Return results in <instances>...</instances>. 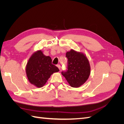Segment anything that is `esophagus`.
<instances>
[{"label":"esophagus","instance_id":"34e87169","mask_svg":"<svg viewBox=\"0 0 124 124\" xmlns=\"http://www.w3.org/2000/svg\"><path fill=\"white\" fill-rule=\"evenodd\" d=\"M57 67H58V69L60 70V69H61V65H57Z\"/></svg>","mask_w":124,"mask_h":124}]
</instances>
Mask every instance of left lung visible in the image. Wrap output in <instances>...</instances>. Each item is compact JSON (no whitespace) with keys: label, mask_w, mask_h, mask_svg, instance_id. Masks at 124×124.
Here are the masks:
<instances>
[{"label":"left lung","mask_w":124,"mask_h":124,"mask_svg":"<svg viewBox=\"0 0 124 124\" xmlns=\"http://www.w3.org/2000/svg\"><path fill=\"white\" fill-rule=\"evenodd\" d=\"M68 67L66 71H62L69 85L72 87H78L87 80L91 73V67L86 56L81 52L73 50L67 52Z\"/></svg>","instance_id":"obj_1"}]
</instances>
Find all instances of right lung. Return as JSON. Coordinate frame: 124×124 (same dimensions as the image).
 <instances>
[{"label": "right lung", "mask_w": 124, "mask_h": 124, "mask_svg": "<svg viewBox=\"0 0 124 124\" xmlns=\"http://www.w3.org/2000/svg\"><path fill=\"white\" fill-rule=\"evenodd\" d=\"M59 71L57 67L52 63L50 56L44 55L41 50L33 53L26 67L28 81L39 88L46 84L52 74Z\"/></svg>", "instance_id": "add662e5"}]
</instances>
